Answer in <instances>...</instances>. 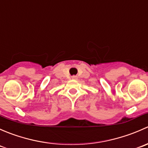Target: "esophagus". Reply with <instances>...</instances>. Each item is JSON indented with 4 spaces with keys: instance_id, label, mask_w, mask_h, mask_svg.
<instances>
[{
    "instance_id": "1",
    "label": "esophagus",
    "mask_w": 148,
    "mask_h": 148,
    "mask_svg": "<svg viewBox=\"0 0 148 148\" xmlns=\"http://www.w3.org/2000/svg\"><path fill=\"white\" fill-rule=\"evenodd\" d=\"M72 78L73 79H74V80H76V79H77V76H73V77H72Z\"/></svg>"
}]
</instances>
